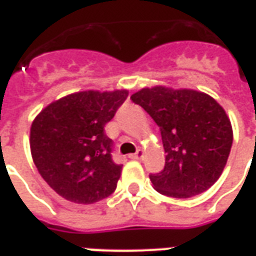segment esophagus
I'll use <instances>...</instances> for the list:
<instances>
[{"mask_svg":"<svg viewBox=\"0 0 256 256\" xmlns=\"http://www.w3.org/2000/svg\"><path fill=\"white\" fill-rule=\"evenodd\" d=\"M142 156H144V152H142V150H137V152H136L134 155L130 156V158H132V159H137V160H140V159H142Z\"/></svg>","mask_w":256,"mask_h":256,"instance_id":"1","label":"esophagus"}]
</instances>
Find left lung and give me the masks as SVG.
Wrapping results in <instances>:
<instances>
[{"label": "left lung", "mask_w": 256, "mask_h": 256, "mask_svg": "<svg viewBox=\"0 0 256 256\" xmlns=\"http://www.w3.org/2000/svg\"><path fill=\"white\" fill-rule=\"evenodd\" d=\"M160 128L164 168L150 174L168 198H186L211 188L225 168L233 132L225 110L206 93L155 86L132 97Z\"/></svg>", "instance_id": "obj_1"}]
</instances>
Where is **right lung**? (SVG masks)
Returning a JSON list of instances; mask_svg holds the SVG:
<instances>
[{
  "label": "right lung",
  "instance_id": "1",
  "mask_svg": "<svg viewBox=\"0 0 256 256\" xmlns=\"http://www.w3.org/2000/svg\"><path fill=\"white\" fill-rule=\"evenodd\" d=\"M128 90L79 92L42 110L31 124L32 160L54 192L78 204H93L116 189L122 164L104 128L128 98Z\"/></svg>",
  "mask_w": 256,
  "mask_h": 256
}]
</instances>
